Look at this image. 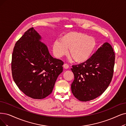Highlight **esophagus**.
<instances>
[{
  "mask_svg": "<svg viewBox=\"0 0 126 126\" xmlns=\"http://www.w3.org/2000/svg\"><path fill=\"white\" fill-rule=\"evenodd\" d=\"M63 67L64 69H68L69 68V65L67 64V63H64L63 65Z\"/></svg>",
  "mask_w": 126,
  "mask_h": 126,
  "instance_id": "obj_1",
  "label": "esophagus"
}]
</instances>
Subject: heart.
<instances>
[{"label": "heart", "mask_w": 126, "mask_h": 126, "mask_svg": "<svg viewBox=\"0 0 126 126\" xmlns=\"http://www.w3.org/2000/svg\"><path fill=\"white\" fill-rule=\"evenodd\" d=\"M95 41L92 37L81 32H70L55 41L53 45V51L55 56L60 58L68 54L75 62L83 63L91 56L95 47Z\"/></svg>", "instance_id": "obj_1"}]
</instances>
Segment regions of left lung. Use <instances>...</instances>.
<instances>
[{
	"instance_id": "left-lung-1",
	"label": "left lung",
	"mask_w": 126,
	"mask_h": 126,
	"mask_svg": "<svg viewBox=\"0 0 126 126\" xmlns=\"http://www.w3.org/2000/svg\"><path fill=\"white\" fill-rule=\"evenodd\" d=\"M115 64V53L106 42L86 62L73 65L74 75L71 84L74 96L81 101H88L102 94L111 82Z\"/></svg>"
}]
</instances>
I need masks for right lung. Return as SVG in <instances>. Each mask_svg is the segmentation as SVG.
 <instances>
[{
  "instance_id": "obj_1",
  "label": "right lung",
  "mask_w": 126,
  "mask_h": 126,
  "mask_svg": "<svg viewBox=\"0 0 126 126\" xmlns=\"http://www.w3.org/2000/svg\"><path fill=\"white\" fill-rule=\"evenodd\" d=\"M41 39L33 27L29 28L16 42L12 56L14 82L24 94L36 99L52 93L63 64L62 60L50 55Z\"/></svg>"
}]
</instances>
